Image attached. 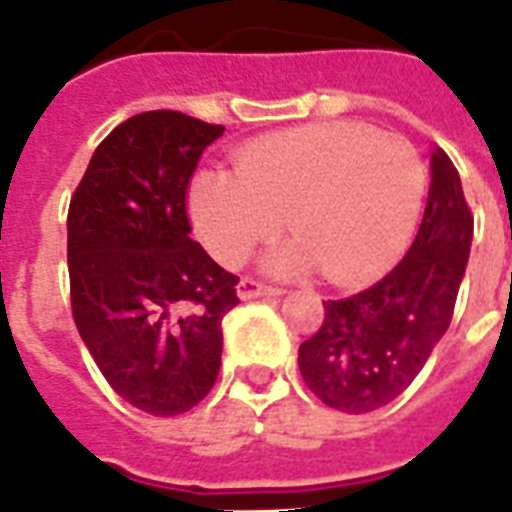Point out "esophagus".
<instances>
[{
	"instance_id": "34e87169",
	"label": "esophagus",
	"mask_w": 512,
	"mask_h": 512,
	"mask_svg": "<svg viewBox=\"0 0 512 512\" xmlns=\"http://www.w3.org/2000/svg\"><path fill=\"white\" fill-rule=\"evenodd\" d=\"M237 296L243 298V301H251V298H272V296H282L280 288H272V285H264V282L256 280H240L237 282Z\"/></svg>"
}]
</instances>
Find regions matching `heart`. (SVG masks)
Wrapping results in <instances>:
<instances>
[{
	"label": "heart",
	"mask_w": 512,
	"mask_h": 512,
	"mask_svg": "<svg viewBox=\"0 0 512 512\" xmlns=\"http://www.w3.org/2000/svg\"><path fill=\"white\" fill-rule=\"evenodd\" d=\"M418 150L357 121L269 134L237 155V174L203 169L190 216L208 253L237 267L288 214L293 240L264 259L275 277L325 269L343 288L383 275L404 253L425 198Z\"/></svg>",
	"instance_id": "1"
}]
</instances>
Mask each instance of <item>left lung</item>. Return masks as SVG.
Listing matches in <instances>:
<instances>
[{"mask_svg":"<svg viewBox=\"0 0 512 512\" xmlns=\"http://www.w3.org/2000/svg\"><path fill=\"white\" fill-rule=\"evenodd\" d=\"M431 171L423 222L407 256L372 288L325 301V322L298 349L304 383L333 410L362 415L394 402L452 322L473 216L444 150L431 155Z\"/></svg>","mask_w":512,"mask_h":512,"instance_id":"obj_1","label":"left lung"}]
</instances>
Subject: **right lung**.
Wrapping results in <instances>:
<instances>
[{
	"instance_id": "add662e5",
	"label": "right lung",
	"mask_w": 512,
	"mask_h": 512,
	"mask_svg": "<svg viewBox=\"0 0 512 512\" xmlns=\"http://www.w3.org/2000/svg\"><path fill=\"white\" fill-rule=\"evenodd\" d=\"M224 134L177 110H150L97 145L68 208L73 320L121 399L171 418L214 388L222 320L237 298L190 237L187 182Z\"/></svg>"
}]
</instances>
